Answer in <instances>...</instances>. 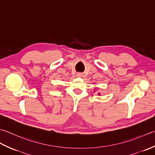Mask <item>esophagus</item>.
I'll use <instances>...</instances> for the list:
<instances>
[{"mask_svg": "<svg viewBox=\"0 0 155 155\" xmlns=\"http://www.w3.org/2000/svg\"><path fill=\"white\" fill-rule=\"evenodd\" d=\"M78 76H80V74H78Z\"/></svg>", "mask_w": 155, "mask_h": 155, "instance_id": "1", "label": "esophagus"}]
</instances>
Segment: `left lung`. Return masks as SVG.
Instances as JSON below:
<instances>
[{
  "label": "left lung",
  "mask_w": 155,
  "mask_h": 155,
  "mask_svg": "<svg viewBox=\"0 0 155 155\" xmlns=\"http://www.w3.org/2000/svg\"><path fill=\"white\" fill-rule=\"evenodd\" d=\"M99 94V95H100V94Z\"/></svg>",
  "instance_id": "8db88e82"
}]
</instances>
